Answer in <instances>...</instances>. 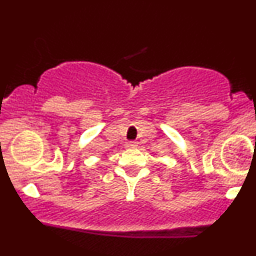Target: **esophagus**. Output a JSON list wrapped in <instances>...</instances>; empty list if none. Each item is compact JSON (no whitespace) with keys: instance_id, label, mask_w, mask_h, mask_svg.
Returning <instances> with one entry per match:
<instances>
[{"instance_id":"obj_1","label":"esophagus","mask_w":256,"mask_h":256,"mask_svg":"<svg viewBox=\"0 0 256 256\" xmlns=\"http://www.w3.org/2000/svg\"><path fill=\"white\" fill-rule=\"evenodd\" d=\"M126 147L128 148H135V147H138V142L136 141H128V142H126Z\"/></svg>"}]
</instances>
